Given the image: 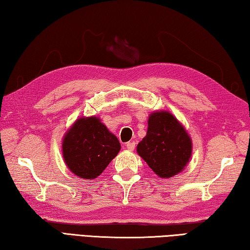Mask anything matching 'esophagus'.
<instances>
[{
	"instance_id": "34e87169",
	"label": "esophagus",
	"mask_w": 250,
	"mask_h": 250,
	"mask_svg": "<svg viewBox=\"0 0 250 250\" xmlns=\"http://www.w3.org/2000/svg\"><path fill=\"white\" fill-rule=\"evenodd\" d=\"M135 146L136 144L134 143V141H129V143L126 144V148L129 150V151H133V150L135 149Z\"/></svg>"
}]
</instances>
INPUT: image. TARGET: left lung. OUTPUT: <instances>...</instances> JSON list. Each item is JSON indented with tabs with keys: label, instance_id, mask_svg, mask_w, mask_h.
Listing matches in <instances>:
<instances>
[{
	"label": "left lung",
	"instance_id": "left-lung-1",
	"mask_svg": "<svg viewBox=\"0 0 250 250\" xmlns=\"http://www.w3.org/2000/svg\"><path fill=\"white\" fill-rule=\"evenodd\" d=\"M192 144L184 126L167 111L149 115L147 135L137 146V153L162 178L181 173L189 162Z\"/></svg>",
	"mask_w": 250,
	"mask_h": 250
}]
</instances>
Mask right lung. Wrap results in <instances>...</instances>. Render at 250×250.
<instances>
[{"label": "right lung", "instance_id": "1", "mask_svg": "<svg viewBox=\"0 0 250 250\" xmlns=\"http://www.w3.org/2000/svg\"><path fill=\"white\" fill-rule=\"evenodd\" d=\"M120 150L119 139L97 116L78 119L62 143L65 164L70 172L84 180L100 175Z\"/></svg>", "mask_w": 250, "mask_h": 250}]
</instances>
